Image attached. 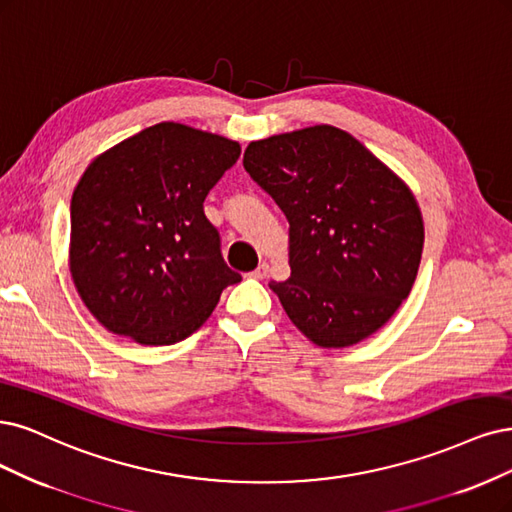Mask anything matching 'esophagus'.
<instances>
[{
	"instance_id": "1",
	"label": "esophagus",
	"mask_w": 512,
	"mask_h": 512,
	"mask_svg": "<svg viewBox=\"0 0 512 512\" xmlns=\"http://www.w3.org/2000/svg\"><path fill=\"white\" fill-rule=\"evenodd\" d=\"M269 275V264L267 262H260L258 267L252 271V277H256V279H264Z\"/></svg>"
}]
</instances>
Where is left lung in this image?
Listing matches in <instances>:
<instances>
[{"instance_id": "left-lung-1", "label": "left lung", "mask_w": 512, "mask_h": 512, "mask_svg": "<svg viewBox=\"0 0 512 512\" xmlns=\"http://www.w3.org/2000/svg\"><path fill=\"white\" fill-rule=\"evenodd\" d=\"M243 167L290 222V277L271 281L292 324L320 347L377 332L409 296L424 220L409 186L337 127L245 148Z\"/></svg>"}]
</instances>
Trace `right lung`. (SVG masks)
Here are the masks:
<instances>
[{
    "instance_id": "obj_1",
    "label": "right lung",
    "mask_w": 512,
    "mask_h": 512,
    "mask_svg": "<svg viewBox=\"0 0 512 512\" xmlns=\"http://www.w3.org/2000/svg\"><path fill=\"white\" fill-rule=\"evenodd\" d=\"M239 154L233 139L158 122L86 167L72 197L69 273L99 324L139 345H173L241 281L203 211Z\"/></svg>"
}]
</instances>
